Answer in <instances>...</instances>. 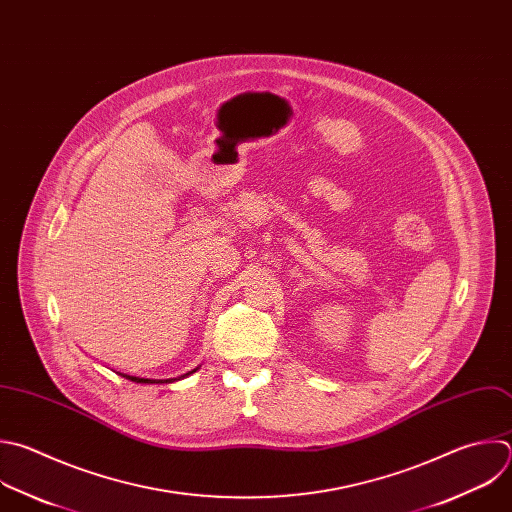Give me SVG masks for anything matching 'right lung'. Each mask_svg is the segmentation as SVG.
I'll list each match as a JSON object with an SVG mask.
<instances>
[{
	"label": "right lung",
	"mask_w": 512,
	"mask_h": 512,
	"mask_svg": "<svg viewBox=\"0 0 512 512\" xmlns=\"http://www.w3.org/2000/svg\"><path fill=\"white\" fill-rule=\"evenodd\" d=\"M193 372H197V370H193ZM193 372H189V374H193ZM189 374H185V376H189ZM124 378L130 380V382H136V384H170V382H175V380H148V378H136V376H124Z\"/></svg>",
	"instance_id": "right-lung-1"
}]
</instances>
